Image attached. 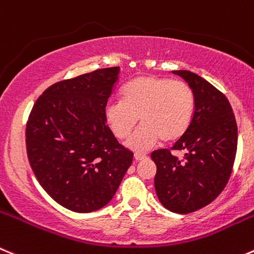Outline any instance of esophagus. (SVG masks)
<instances>
[{"label":"esophagus","instance_id":"1","mask_svg":"<svg viewBox=\"0 0 254 254\" xmlns=\"http://www.w3.org/2000/svg\"><path fill=\"white\" fill-rule=\"evenodd\" d=\"M146 158H147L146 154H143V153H134V159H136V161H143V159H146Z\"/></svg>","mask_w":254,"mask_h":254}]
</instances>
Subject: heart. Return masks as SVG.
Wrapping results in <instances>:
<instances>
[{"mask_svg": "<svg viewBox=\"0 0 254 254\" xmlns=\"http://www.w3.org/2000/svg\"><path fill=\"white\" fill-rule=\"evenodd\" d=\"M194 113V93L181 79L139 76L121 91V102L107 105L105 120L117 139L128 138L137 122L142 126L127 141L134 152H146L159 139L171 143L190 127Z\"/></svg>", "mask_w": 254, "mask_h": 254, "instance_id": "obj_1", "label": "heart"}]
</instances>
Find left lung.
Segmentation results:
<instances>
[{
	"label": "left lung",
	"instance_id": "left-lung-1",
	"mask_svg": "<svg viewBox=\"0 0 254 254\" xmlns=\"http://www.w3.org/2000/svg\"><path fill=\"white\" fill-rule=\"evenodd\" d=\"M194 93V113L186 133L171 147L152 152L154 188L163 206L187 214L214 201L224 190L237 152V122L226 96L190 71H172ZM172 150H183L180 160Z\"/></svg>",
	"mask_w": 254,
	"mask_h": 254
}]
</instances>
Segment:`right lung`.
I'll return each instance as SVG.
<instances>
[{
	"mask_svg": "<svg viewBox=\"0 0 254 254\" xmlns=\"http://www.w3.org/2000/svg\"><path fill=\"white\" fill-rule=\"evenodd\" d=\"M120 67L56 82L33 105L26 148L36 178L69 211H97L115 195L133 153L111 133L105 108Z\"/></svg>",
	"mask_w": 254,
	"mask_h": 254,
	"instance_id": "1",
	"label": "right lung"
}]
</instances>
